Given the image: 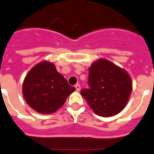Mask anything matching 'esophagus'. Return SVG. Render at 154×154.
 <instances>
[{
    "instance_id": "34e87169",
    "label": "esophagus",
    "mask_w": 154,
    "mask_h": 154,
    "mask_svg": "<svg viewBox=\"0 0 154 154\" xmlns=\"http://www.w3.org/2000/svg\"><path fill=\"white\" fill-rule=\"evenodd\" d=\"M75 88H76V91H80V90H81V85H75Z\"/></svg>"
}]
</instances>
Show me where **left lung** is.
Returning <instances> with one entry per match:
<instances>
[{
    "instance_id": "8db88e82",
    "label": "left lung",
    "mask_w": 154,
    "mask_h": 154,
    "mask_svg": "<svg viewBox=\"0 0 154 154\" xmlns=\"http://www.w3.org/2000/svg\"><path fill=\"white\" fill-rule=\"evenodd\" d=\"M89 89L81 94L97 116L110 117L126 105L132 92V81L125 69L110 61L100 59L89 68Z\"/></svg>"
}]
</instances>
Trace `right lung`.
I'll return each instance as SVG.
<instances>
[{"label":"right lung","instance_id":"add662e5","mask_svg":"<svg viewBox=\"0 0 154 154\" xmlns=\"http://www.w3.org/2000/svg\"><path fill=\"white\" fill-rule=\"evenodd\" d=\"M75 88L57 70L53 63L36 64L25 77L22 92L28 105L42 114H51L62 107Z\"/></svg>","mask_w":154,"mask_h":154}]
</instances>
